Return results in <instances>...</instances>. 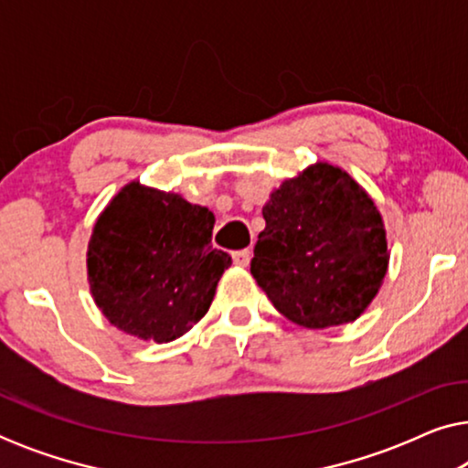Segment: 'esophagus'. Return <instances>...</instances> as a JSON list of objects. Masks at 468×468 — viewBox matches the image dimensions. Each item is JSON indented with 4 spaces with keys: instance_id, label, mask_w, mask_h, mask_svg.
Wrapping results in <instances>:
<instances>
[{
    "instance_id": "obj_1",
    "label": "esophagus",
    "mask_w": 468,
    "mask_h": 468,
    "mask_svg": "<svg viewBox=\"0 0 468 468\" xmlns=\"http://www.w3.org/2000/svg\"><path fill=\"white\" fill-rule=\"evenodd\" d=\"M232 260H234L236 266L247 268L249 261H251V251H249V249H240V251L232 253Z\"/></svg>"
}]
</instances>
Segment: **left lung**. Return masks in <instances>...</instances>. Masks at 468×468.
I'll use <instances>...</instances> for the list:
<instances>
[{"instance_id":"left-lung-1","label":"left lung","mask_w":468,"mask_h":468,"mask_svg":"<svg viewBox=\"0 0 468 468\" xmlns=\"http://www.w3.org/2000/svg\"><path fill=\"white\" fill-rule=\"evenodd\" d=\"M251 274L281 315L309 330L356 322L379 293L389 251L383 217L360 183L317 162L261 208Z\"/></svg>"}]
</instances>
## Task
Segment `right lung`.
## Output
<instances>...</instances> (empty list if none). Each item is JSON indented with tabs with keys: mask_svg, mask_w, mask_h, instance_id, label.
Instances as JSON below:
<instances>
[{
	"mask_svg": "<svg viewBox=\"0 0 468 468\" xmlns=\"http://www.w3.org/2000/svg\"><path fill=\"white\" fill-rule=\"evenodd\" d=\"M215 215L181 194L127 183L95 221L89 290L125 335L170 343L207 315L232 258L210 245Z\"/></svg>",
	"mask_w": 468,
	"mask_h": 468,
	"instance_id": "add662e5",
	"label": "right lung"
}]
</instances>
